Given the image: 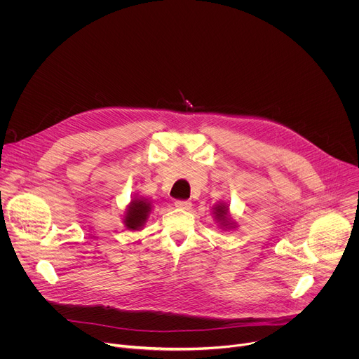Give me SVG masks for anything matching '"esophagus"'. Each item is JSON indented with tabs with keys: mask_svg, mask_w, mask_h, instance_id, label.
<instances>
[{
	"mask_svg": "<svg viewBox=\"0 0 359 359\" xmlns=\"http://www.w3.org/2000/svg\"><path fill=\"white\" fill-rule=\"evenodd\" d=\"M175 206L177 209H182V210H190L191 209V203L187 201V200H177V201H175Z\"/></svg>",
	"mask_w": 359,
	"mask_h": 359,
	"instance_id": "esophagus-1",
	"label": "esophagus"
}]
</instances>
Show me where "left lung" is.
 Returning <instances> with one entry per match:
<instances>
[{
	"label": "left lung",
	"instance_id": "obj_1",
	"mask_svg": "<svg viewBox=\"0 0 359 359\" xmlns=\"http://www.w3.org/2000/svg\"><path fill=\"white\" fill-rule=\"evenodd\" d=\"M213 212V220L216 222V226L224 231H233L238 227L237 222L230 215V206L226 201H217L212 208Z\"/></svg>",
	"mask_w": 359,
	"mask_h": 359
}]
</instances>
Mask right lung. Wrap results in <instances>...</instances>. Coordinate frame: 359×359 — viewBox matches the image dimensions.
I'll return each mask as SVG.
<instances>
[{"label":"right lung","mask_w":359,"mask_h":359,"mask_svg":"<svg viewBox=\"0 0 359 359\" xmlns=\"http://www.w3.org/2000/svg\"><path fill=\"white\" fill-rule=\"evenodd\" d=\"M151 209H153L151 200L139 194H133L132 200L129 201V204L125 209V213L122 216L125 229L130 231H140L146 224L151 213Z\"/></svg>","instance_id":"1"}]
</instances>
